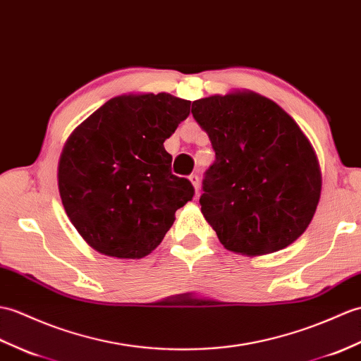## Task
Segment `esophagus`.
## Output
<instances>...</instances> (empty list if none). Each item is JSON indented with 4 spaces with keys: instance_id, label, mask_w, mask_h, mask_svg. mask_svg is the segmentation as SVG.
Returning <instances> with one entry per match:
<instances>
[{
    "instance_id": "1",
    "label": "esophagus",
    "mask_w": 361,
    "mask_h": 361,
    "mask_svg": "<svg viewBox=\"0 0 361 361\" xmlns=\"http://www.w3.org/2000/svg\"><path fill=\"white\" fill-rule=\"evenodd\" d=\"M189 180L192 181V184H194L195 192H197V195H198L200 194V177H198V173H190L189 175Z\"/></svg>"
}]
</instances>
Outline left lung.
I'll return each instance as SVG.
<instances>
[{"mask_svg": "<svg viewBox=\"0 0 361 361\" xmlns=\"http://www.w3.org/2000/svg\"><path fill=\"white\" fill-rule=\"evenodd\" d=\"M192 115L215 152L201 212L224 247L259 255L294 243L322 190L317 157L297 123L254 92L197 99Z\"/></svg>", "mask_w": 361, "mask_h": 361, "instance_id": "left-lung-1", "label": "left lung"}]
</instances>
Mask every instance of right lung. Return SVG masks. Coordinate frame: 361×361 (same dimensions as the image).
I'll return each instance as SVG.
<instances>
[{
  "label": "right lung",
  "instance_id": "obj_1",
  "mask_svg": "<svg viewBox=\"0 0 361 361\" xmlns=\"http://www.w3.org/2000/svg\"><path fill=\"white\" fill-rule=\"evenodd\" d=\"M190 114L169 94L121 95L92 114L67 140L58 188L75 229L98 252L141 258L160 245L175 211L192 200L172 173L163 142Z\"/></svg>",
  "mask_w": 361,
  "mask_h": 361
}]
</instances>
